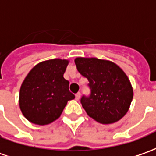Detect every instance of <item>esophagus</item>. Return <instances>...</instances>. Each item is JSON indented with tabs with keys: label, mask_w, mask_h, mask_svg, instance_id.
<instances>
[{
	"label": "esophagus",
	"mask_w": 156,
	"mask_h": 156,
	"mask_svg": "<svg viewBox=\"0 0 156 156\" xmlns=\"http://www.w3.org/2000/svg\"><path fill=\"white\" fill-rule=\"evenodd\" d=\"M80 96H81V94H80V93H77L76 96H75V99L77 101H78L80 99Z\"/></svg>",
	"instance_id": "34e87169"
}]
</instances>
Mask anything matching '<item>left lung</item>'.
Masks as SVG:
<instances>
[{
    "label": "left lung",
    "instance_id": "obj_1",
    "mask_svg": "<svg viewBox=\"0 0 156 156\" xmlns=\"http://www.w3.org/2000/svg\"><path fill=\"white\" fill-rule=\"evenodd\" d=\"M74 61L79 73L90 82V96L81 98L87 114L101 124L122 119L133 98V89L125 72L110 60L78 57Z\"/></svg>",
    "mask_w": 156,
    "mask_h": 156
}]
</instances>
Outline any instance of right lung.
<instances>
[{"mask_svg":"<svg viewBox=\"0 0 156 156\" xmlns=\"http://www.w3.org/2000/svg\"><path fill=\"white\" fill-rule=\"evenodd\" d=\"M68 60L42 61L29 72L21 84L19 103L30 122L45 126L56 120L67 101L75 98L63 77Z\"/></svg>","mask_w":156,"mask_h":156,"instance_id":"1","label":"right lung"}]
</instances>
